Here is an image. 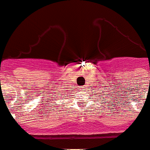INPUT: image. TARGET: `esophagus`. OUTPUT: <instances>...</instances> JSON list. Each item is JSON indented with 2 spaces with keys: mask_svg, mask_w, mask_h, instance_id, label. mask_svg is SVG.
Instances as JSON below:
<instances>
[{
  "mask_svg": "<svg viewBox=\"0 0 150 150\" xmlns=\"http://www.w3.org/2000/svg\"><path fill=\"white\" fill-rule=\"evenodd\" d=\"M85 88H86V87H85V86H81V87H80V89L81 90H84Z\"/></svg>",
  "mask_w": 150,
  "mask_h": 150,
  "instance_id": "34e87169",
  "label": "esophagus"
}]
</instances>
